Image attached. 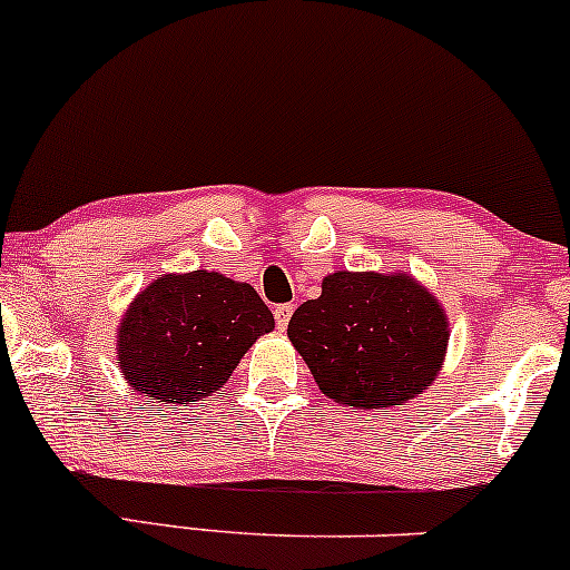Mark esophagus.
<instances>
[{
  "label": "esophagus",
  "instance_id": "34e87169",
  "mask_svg": "<svg viewBox=\"0 0 570 570\" xmlns=\"http://www.w3.org/2000/svg\"><path fill=\"white\" fill-rule=\"evenodd\" d=\"M275 324H278V330L284 333L286 327H289V318L295 314V308H292V303H284V305H275Z\"/></svg>",
  "mask_w": 570,
  "mask_h": 570
}]
</instances>
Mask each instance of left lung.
<instances>
[{
	"mask_svg": "<svg viewBox=\"0 0 570 570\" xmlns=\"http://www.w3.org/2000/svg\"><path fill=\"white\" fill-rule=\"evenodd\" d=\"M292 346L341 405L392 409L433 386L449 348L443 305L411 273L324 275L322 295L289 318Z\"/></svg>",
	"mask_w": 570,
	"mask_h": 570,
	"instance_id": "1",
	"label": "left lung"
}]
</instances>
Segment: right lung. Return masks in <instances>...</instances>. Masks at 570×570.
<instances>
[{
	"instance_id": "1",
	"label": "right lung",
	"mask_w": 570,
	"mask_h": 570,
	"mask_svg": "<svg viewBox=\"0 0 570 570\" xmlns=\"http://www.w3.org/2000/svg\"><path fill=\"white\" fill-rule=\"evenodd\" d=\"M273 327L252 284L216 271L167 273L124 311L118 371L148 403L191 405L222 390L256 337Z\"/></svg>"
}]
</instances>
